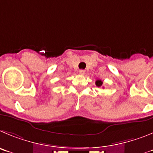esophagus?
I'll return each instance as SVG.
<instances>
[{"instance_id":"esophagus-1","label":"esophagus","mask_w":153,"mask_h":153,"mask_svg":"<svg viewBox=\"0 0 153 153\" xmlns=\"http://www.w3.org/2000/svg\"><path fill=\"white\" fill-rule=\"evenodd\" d=\"M78 72H79V74L81 75H84L85 74V70H83V69L79 70V71H78Z\"/></svg>"}]
</instances>
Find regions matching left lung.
Returning <instances> with one entry per match:
<instances>
[{
	"instance_id": "8db88e82",
	"label": "left lung",
	"mask_w": 153,
	"mask_h": 153,
	"mask_svg": "<svg viewBox=\"0 0 153 153\" xmlns=\"http://www.w3.org/2000/svg\"><path fill=\"white\" fill-rule=\"evenodd\" d=\"M95 84H96V85H97V87H101V86H102V85H103V82L101 81V80L97 79V81L95 82Z\"/></svg>"
}]
</instances>
